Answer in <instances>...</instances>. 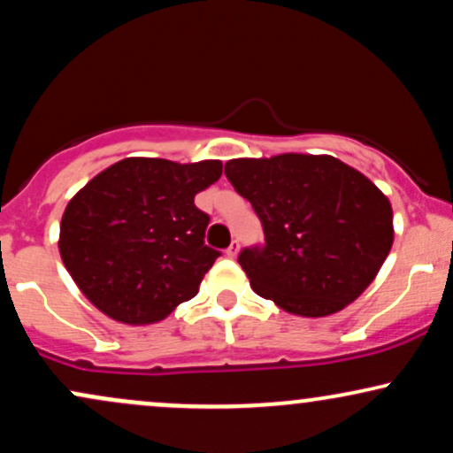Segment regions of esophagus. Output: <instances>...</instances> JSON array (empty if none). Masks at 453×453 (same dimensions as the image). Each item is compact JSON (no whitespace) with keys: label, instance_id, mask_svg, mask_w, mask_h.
I'll use <instances>...</instances> for the list:
<instances>
[{"label":"esophagus","instance_id":"esophagus-1","mask_svg":"<svg viewBox=\"0 0 453 453\" xmlns=\"http://www.w3.org/2000/svg\"><path fill=\"white\" fill-rule=\"evenodd\" d=\"M238 251H241V242H238V241H232L230 247L226 249V256H227V257H236V256H238Z\"/></svg>","mask_w":453,"mask_h":453}]
</instances>
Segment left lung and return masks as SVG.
I'll use <instances>...</instances> for the list:
<instances>
[{"label":"left lung","mask_w":453,"mask_h":453,"mask_svg":"<svg viewBox=\"0 0 453 453\" xmlns=\"http://www.w3.org/2000/svg\"><path fill=\"white\" fill-rule=\"evenodd\" d=\"M226 176L262 221L264 244L238 256L253 292L324 317L360 296L394 241L392 206L366 176L327 155L232 159Z\"/></svg>","instance_id":"left-lung-1"}]
</instances>
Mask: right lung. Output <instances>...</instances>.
Returning <instances> with one entry per match:
<instances>
[{
	"instance_id": "obj_1",
	"label": "right lung",
	"mask_w": 453,
	"mask_h": 453,
	"mask_svg": "<svg viewBox=\"0 0 453 453\" xmlns=\"http://www.w3.org/2000/svg\"><path fill=\"white\" fill-rule=\"evenodd\" d=\"M221 161L127 157L65 206L59 253L81 292L121 324H155L197 294L217 249L194 197L219 180Z\"/></svg>"
}]
</instances>
